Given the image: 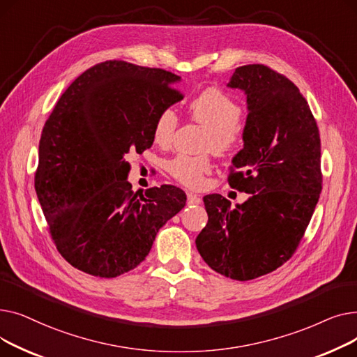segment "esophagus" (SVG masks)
I'll list each match as a JSON object with an SVG mask.
<instances>
[{"mask_svg":"<svg viewBox=\"0 0 357 357\" xmlns=\"http://www.w3.org/2000/svg\"><path fill=\"white\" fill-rule=\"evenodd\" d=\"M186 202H188V205H194V207H195V205L201 204V198L195 194L188 192V194H186Z\"/></svg>","mask_w":357,"mask_h":357,"instance_id":"1","label":"esophagus"}]
</instances>
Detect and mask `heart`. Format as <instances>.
<instances>
[{
    "mask_svg": "<svg viewBox=\"0 0 357 357\" xmlns=\"http://www.w3.org/2000/svg\"><path fill=\"white\" fill-rule=\"evenodd\" d=\"M191 117L208 128L207 149H213L218 155H227L240 142L238 123L241 119L240 105L226 92L217 88L202 91L190 104ZM178 127L175 111L166 108L159 112L153 126V140L159 146L172 142ZM167 171L188 188H201L204 176L211 171V162L205 156L179 155L167 165Z\"/></svg>",
    "mask_w": 357,
    "mask_h": 357,
    "instance_id": "obj_1",
    "label": "heart"
}]
</instances>
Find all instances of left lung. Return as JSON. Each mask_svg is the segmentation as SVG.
Instances as JSON below:
<instances>
[{
  "instance_id": "obj_1",
  "label": "left lung",
  "mask_w": 357,
  "mask_h": 357,
  "mask_svg": "<svg viewBox=\"0 0 357 357\" xmlns=\"http://www.w3.org/2000/svg\"><path fill=\"white\" fill-rule=\"evenodd\" d=\"M227 86L245 92L249 112L229 183L250 197L231 208L205 195L208 222L195 245L213 271L250 280L282 266L301 241L323 188L321 144L307 100L284 75L246 65Z\"/></svg>"
}]
</instances>
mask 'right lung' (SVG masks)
Returning <instances> with one entry per match:
<instances>
[{"label":"right lung","instance_id":"right-lung-1","mask_svg":"<svg viewBox=\"0 0 357 357\" xmlns=\"http://www.w3.org/2000/svg\"><path fill=\"white\" fill-rule=\"evenodd\" d=\"M178 75L107 61L75 79L39 143L36 192L56 249L85 273L116 278L139 266L186 195L174 185L131 190L130 152L153 144L159 112L182 100Z\"/></svg>","mask_w":357,"mask_h":357}]
</instances>
